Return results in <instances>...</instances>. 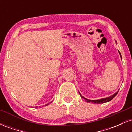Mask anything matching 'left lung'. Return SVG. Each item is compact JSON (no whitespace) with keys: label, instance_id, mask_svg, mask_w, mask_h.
Returning <instances> with one entry per match:
<instances>
[{"label":"left lung","instance_id":"left-lung-1","mask_svg":"<svg viewBox=\"0 0 132 132\" xmlns=\"http://www.w3.org/2000/svg\"><path fill=\"white\" fill-rule=\"evenodd\" d=\"M117 43V42H116ZM119 51V50H118ZM119 54H120V56L121 59L122 58V56H121V54L120 53V51H119ZM118 92H119V90H118L117 92H116V93L114 94L110 95V96L108 97H106V98H104V99H97V100H90V99H86V98L82 96L81 94V93H80L79 92V93L80 95H81V98H82V99H84L85 100V101H86L87 102H90V103H95V104H103V103H105V102H109V101H111L112 99H113V98L115 97L116 96V95L117 94Z\"/></svg>","mask_w":132,"mask_h":132}]
</instances>
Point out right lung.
<instances>
[{
  "label": "right lung",
  "mask_w": 132,
  "mask_h": 132,
  "mask_svg": "<svg viewBox=\"0 0 132 132\" xmlns=\"http://www.w3.org/2000/svg\"><path fill=\"white\" fill-rule=\"evenodd\" d=\"M49 104H50V103H49ZM46 104V105H45V106H46V105H48V104Z\"/></svg>",
  "instance_id": "1"
}]
</instances>
